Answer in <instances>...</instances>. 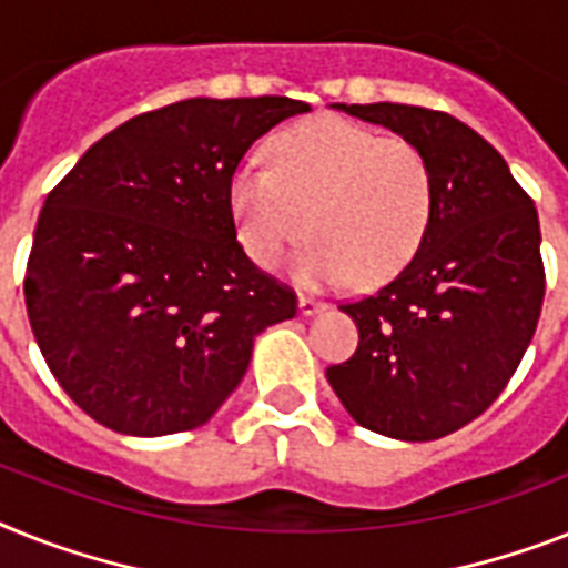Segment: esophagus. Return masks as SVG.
Instances as JSON below:
<instances>
[{
    "label": "esophagus",
    "mask_w": 568,
    "mask_h": 568,
    "mask_svg": "<svg viewBox=\"0 0 568 568\" xmlns=\"http://www.w3.org/2000/svg\"><path fill=\"white\" fill-rule=\"evenodd\" d=\"M325 307L327 304L313 298V295H302V298H298V311H302V316H316V313H322Z\"/></svg>",
    "instance_id": "34e87169"
}]
</instances>
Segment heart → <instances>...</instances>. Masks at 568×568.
Segmentation results:
<instances>
[{"instance_id":"b5f03b06","label":"heart","mask_w":568,"mask_h":568,"mask_svg":"<svg viewBox=\"0 0 568 568\" xmlns=\"http://www.w3.org/2000/svg\"><path fill=\"white\" fill-rule=\"evenodd\" d=\"M229 205L257 266H281L311 232L295 278L374 287L418 255L435 214V171L406 135L322 115L281 130L270 142V168H237Z\"/></svg>"}]
</instances>
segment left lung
<instances>
[{"mask_svg":"<svg viewBox=\"0 0 568 568\" xmlns=\"http://www.w3.org/2000/svg\"><path fill=\"white\" fill-rule=\"evenodd\" d=\"M339 110L424 148L435 214L395 278L339 304L357 322L359 345L327 368V383L365 429L435 442L503 395L537 331L540 220L499 150L447 112L388 101Z\"/></svg>","mask_w":568,"mask_h":568,"instance_id":"obj_1","label":"left lung"}]
</instances>
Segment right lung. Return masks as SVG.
I'll list each match as a JSON object with an SVG mask.
<instances>
[{
  "label": "right lung",
  "mask_w": 568,
  "mask_h": 568,
  "mask_svg": "<svg viewBox=\"0 0 568 568\" xmlns=\"http://www.w3.org/2000/svg\"><path fill=\"white\" fill-rule=\"evenodd\" d=\"M304 101L189 98L124 121L49 191L26 266L42 357L89 418L115 433L196 429L250 368L295 290L252 264L229 180Z\"/></svg>",
  "instance_id": "1"
}]
</instances>
